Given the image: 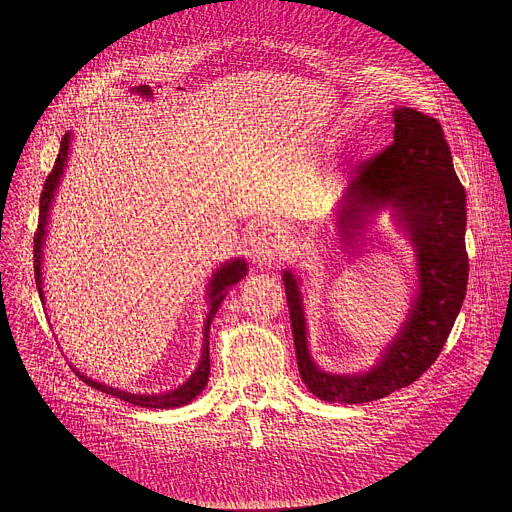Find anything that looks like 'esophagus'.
<instances>
[{"label": "esophagus", "mask_w": 512, "mask_h": 512, "mask_svg": "<svg viewBox=\"0 0 512 512\" xmlns=\"http://www.w3.org/2000/svg\"><path fill=\"white\" fill-rule=\"evenodd\" d=\"M288 252H290L288 236L280 228H274V226L264 228L254 242V256L264 266L286 260Z\"/></svg>", "instance_id": "obj_1"}]
</instances>
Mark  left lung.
Listing matches in <instances>:
<instances>
[{
  "mask_svg": "<svg viewBox=\"0 0 512 512\" xmlns=\"http://www.w3.org/2000/svg\"><path fill=\"white\" fill-rule=\"evenodd\" d=\"M392 118L394 142L349 175L335 213L345 244L359 242L372 217L388 211L414 248L418 290L374 365L359 372H329L317 365L307 341L301 280L292 268L282 274L301 380L313 396L331 404H365L418 380L438 359L467 290L465 189L443 130L436 118L414 108H394Z\"/></svg>",
  "mask_w": 512,
  "mask_h": 512,
  "instance_id": "8db88e82",
  "label": "left lung"
}]
</instances>
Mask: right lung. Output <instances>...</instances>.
I'll list each match as a JSON object with an SVG mask.
<instances>
[{
    "mask_svg": "<svg viewBox=\"0 0 512 512\" xmlns=\"http://www.w3.org/2000/svg\"><path fill=\"white\" fill-rule=\"evenodd\" d=\"M73 132H67L63 142H61V149H59V155H57V161H55V167L53 171L49 173L47 181H45V187H43V193H41V205H39V228H37V234H35V246H33V260H35V284H37V292L39 297L45 305V290H43V250H45V242H47V226H49V219H51V209H53V201H55V195H57V189L61 185V179L65 175V169H67V163H69V153H71V146H73ZM248 272V264L244 258H232V260H226L222 262L219 268L211 274V280L207 284V319H205V325H203V349H201V359H199V365L191 372V376L179 384L177 388L173 390H167V392H159V394H136V392H128V390H120V388H114L110 384H104V382H96L92 380L90 376L82 374L76 366H73L74 372L78 374V378H82V382H86L88 386L100 390V392H106V394H112L128 404H134V406H142V408H157V410H167V408H181L189 402H193L207 386L209 382V374H211V361H209V331H211V323L219 311L220 303L222 299L226 297V293L232 290L234 284H238Z\"/></svg>",
    "mask_w": 512,
    "mask_h": 512,
    "instance_id": "add662e5",
    "label": "right lung"
}]
</instances>
